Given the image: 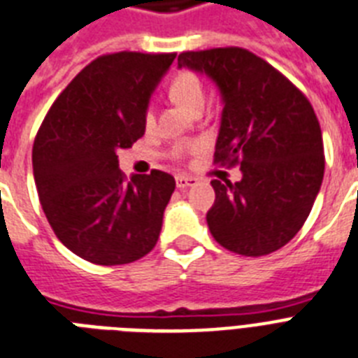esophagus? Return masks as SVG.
Returning <instances> with one entry per match:
<instances>
[{
	"instance_id": "1",
	"label": "esophagus",
	"mask_w": 358,
	"mask_h": 358,
	"mask_svg": "<svg viewBox=\"0 0 358 358\" xmlns=\"http://www.w3.org/2000/svg\"><path fill=\"white\" fill-rule=\"evenodd\" d=\"M194 184H196V178H191V176H184V174L176 176V187H178V189L191 187V185H194Z\"/></svg>"
}]
</instances>
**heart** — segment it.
<instances>
[{
    "mask_svg": "<svg viewBox=\"0 0 358 358\" xmlns=\"http://www.w3.org/2000/svg\"><path fill=\"white\" fill-rule=\"evenodd\" d=\"M169 94L171 97L184 106L189 112H196V110H202L206 103V88L204 83L200 80V77L193 71H180V73L174 75V78L169 84ZM143 123L147 129H152L154 123H156V113H154V106L149 104L145 108L143 113ZM202 149V145L196 143V141H187V143H174L171 147V156L174 159H180L187 156V154L199 152Z\"/></svg>",
    "mask_w": 358,
    "mask_h": 358,
    "instance_id": "b5f03b06",
    "label": "heart"
}]
</instances>
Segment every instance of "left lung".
Instances as JSON below:
<instances>
[{
  "mask_svg": "<svg viewBox=\"0 0 358 358\" xmlns=\"http://www.w3.org/2000/svg\"><path fill=\"white\" fill-rule=\"evenodd\" d=\"M178 66L213 78L224 99L213 162L243 178L213 180V239L259 257L283 248L309 217L324 180V141L309 99L281 71L243 48L184 51Z\"/></svg>",
  "mask_w": 358,
  "mask_h": 358,
  "instance_id": "1",
  "label": "left lung"
}]
</instances>
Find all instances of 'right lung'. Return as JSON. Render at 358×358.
Instances as JSON below:
<instances>
[{"label": "right lung", "mask_w": 358, "mask_h": 358, "mask_svg": "<svg viewBox=\"0 0 358 358\" xmlns=\"http://www.w3.org/2000/svg\"><path fill=\"white\" fill-rule=\"evenodd\" d=\"M176 53L101 55L66 86L43 117L33 171L43 213L75 255L113 266L156 246L176 182L169 173L127 178L117 150L145 134L154 86Z\"/></svg>", "instance_id": "add662e5"}]
</instances>
